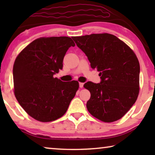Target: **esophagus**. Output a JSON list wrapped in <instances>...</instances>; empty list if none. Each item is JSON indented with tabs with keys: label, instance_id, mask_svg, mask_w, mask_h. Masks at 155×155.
<instances>
[{
	"label": "esophagus",
	"instance_id": "1",
	"mask_svg": "<svg viewBox=\"0 0 155 155\" xmlns=\"http://www.w3.org/2000/svg\"><path fill=\"white\" fill-rule=\"evenodd\" d=\"M83 85H84L83 83H79V87H81V88L83 87Z\"/></svg>",
	"mask_w": 155,
	"mask_h": 155
}]
</instances>
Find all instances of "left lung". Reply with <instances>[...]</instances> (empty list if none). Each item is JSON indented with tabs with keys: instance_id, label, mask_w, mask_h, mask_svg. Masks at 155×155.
I'll list each match as a JSON object with an SVG mask.
<instances>
[{
	"instance_id": "8db88e82",
	"label": "left lung",
	"mask_w": 155,
	"mask_h": 155,
	"mask_svg": "<svg viewBox=\"0 0 155 155\" xmlns=\"http://www.w3.org/2000/svg\"><path fill=\"white\" fill-rule=\"evenodd\" d=\"M73 40L87 57L91 68L100 72L99 83L84 84L91 94L86 104L88 111L104 122L120 120L134 104L140 90V67L134 52L109 33L74 37Z\"/></svg>"
}]
</instances>
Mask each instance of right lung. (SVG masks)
<instances>
[{
    "label": "right lung",
    "instance_id": "1",
    "mask_svg": "<svg viewBox=\"0 0 155 155\" xmlns=\"http://www.w3.org/2000/svg\"><path fill=\"white\" fill-rule=\"evenodd\" d=\"M75 44L69 37L41 38L18 54L13 68L14 94L20 106L38 121H54L66 112L78 89L77 81L64 82L53 76Z\"/></svg>",
    "mask_w": 155,
    "mask_h": 155
}]
</instances>
